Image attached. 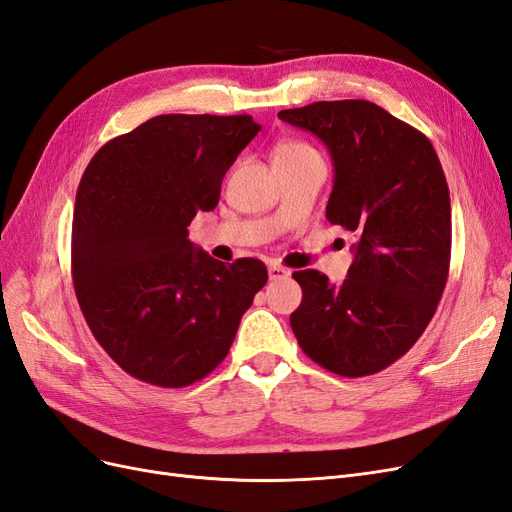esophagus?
<instances>
[{
  "mask_svg": "<svg viewBox=\"0 0 512 512\" xmlns=\"http://www.w3.org/2000/svg\"><path fill=\"white\" fill-rule=\"evenodd\" d=\"M290 275V271L286 269V267H282V265H269V280L271 282H277V280H286V277Z\"/></svg>",
  "mask_w": 512,
  "mask_h": 512,
  "instance_id": "34e87169",
  "label": "esophagus"
}]
</instances>
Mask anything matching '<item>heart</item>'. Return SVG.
I'll return each instance as SVG.
<instances>
[{
    "label": "heart",
    "mask_w": 512,
    "mask_h": 512,
    "mask_svg": "<svg viewBox=\"0 0 512 512\" xmlns=\"http://www.w3.org/2000/svg\"><path fill=\"white\" fill-rule=\"evenodd\" d=\"M307 149L309 147L303 143H282L275 149V156H280V153H292V151H307Z\"/></svg>",
    "instance_id": "b5f03b06"
}]
</instances>
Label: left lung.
Listing matches in <instances>:
<instances>
[{
  "label": "left lung",
  "mask_w": 512,
  "mask_h": 512,
  "mask_svg": "<svg viewBox=\"0 0 512 512\" xmlns=\"http://www.w3.org/2000/svg\"><path fill=\"white\" fill-rule=\"evenodd\" d=\"M329 147L327 220L356 237L342 284L305 269L290 327L301 350L337 376L363 378L401 359L436 314L451 265V196L429 138L367 100L277 113Z\"/></svg>",
  "instance_id": "left-lung-1"
}]
</instances>
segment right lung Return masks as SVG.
Wrapping results in <instances>:
<instances>
[{
	"label": "right lung",
	"instance_id": "right-lung-1",
	"mask_svg": "<svg viewBox=\"0 0 512 512\" xmlns=\"http://www.w3.org/2000/svg\"><path fill=\"white\" fill-rule=\"evenodd\" d=\"M258 132L252 115H158L87 164L72 218L74 292L98 344L132 378L162 389L203 380L267 284L262 260L224 265L188 239Z\"/></svg>",
	"mask_w": 512,
	"mask_h": 512
}]
</instances>
